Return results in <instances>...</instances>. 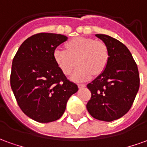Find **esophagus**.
Listing matches in <instances>:
<instances>
[{
  "label": "esophagus",
  "mask_w": 147,
  "mask_h": 147,
  "mask_svg": "<svg viewBox=\"0 0 147 147\" xmlns=\"http://www.w3.org/2000/svg\"><path fill=\"white\" fill-rule=\"evenodd\" d=\"M86 86L84 84H78V87L80 88H84V87Z\"/></svg>",
  "instance_id": "obj_1"
}]
</instances>
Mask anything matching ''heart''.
Segmentation results:
<instances>
[{"label":"heart","instance_id":"1","mask_svg":"<svg viewBox=\"0 0 147 147\" xmlns=\"http://www.w3.org/2000/svg\"><path fill=\"white\" fill-rule=\"evenodd\" d=\"M65 48L55 50L54 60L65 76H69L77 63L79 67L71 76L76 81L88 80L93 74L98 76L107 66L109 53L102 41L78 37L68 41Z\"/></svg>","mask_w":147,"mask_h":147}]
</instances>
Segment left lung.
<instances>
[{
    "instance_id": "left-lung-1",
    "label": "left lung",
    "mask_w": 147,
    "mask_h": 147,
    "mask_svg": "<svg viewBox=\"0 0 147 147\" xmlns=\"http://www.w3.org/2000/svg\"><path fill=\"white\" fill-rule=\"evenodd\" d=\"M96 36L106 44L109 58L104 71L87 85L92 96L86 107L96 119L112 121L130 109L140 85L139 73L122 42L105 34Z\"/></svg>"
}]
</instances>
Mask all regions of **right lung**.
<instances>
[{"mask_svg":"<svg viewBox=\"0 0 147 147\" xmlns=\"http://www.w3.org/2000/svg\"><path fill=\"white\" fill-rule=\"evenodd\" d=\"M67 37L39 33L25 40L13 59L10 85L22 111L40 123L59 119L76 84L62 73L54 60L56 47Z\"/></svg>","mask_w":147,"mask_h":147,"instance_id":"obj_1","label":"right lung"}]
</instances>
